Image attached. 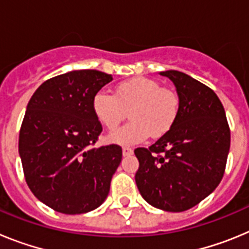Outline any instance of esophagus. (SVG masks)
Returning <instances> with one entry per match:
<instances>
[{
	"label": "esophagus",
	"mask_w": 249,
	"mask_h": 249,
	"mask_svg": "<svg viewBox=\"0 0 249 249\" xmlns=\"http://www.w3.org/2000/svg\"><path fill=\"white\" fill-rule=\"evenodd\" d=\"M122 153H123V156H131V155H133V149H132L131 147H123Z\"/></svg>",
	"instance_id": "obj_1"
}]
</instances>
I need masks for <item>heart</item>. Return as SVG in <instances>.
I'll list each match as a JSON object with an SVG mask.
<instances>
[{
    "instance_id": "heart-1",
    "label": "heart",
    "mask_w": 249,
    "mask_h": 249,
    "mask_svg": "<svg viewBox=\"0 0 249 249\" xmlns=\"http://www.w3.org/2000/svg\"><path fill=\"white\" fill-rule=\"evenodd\" d=\"M178 107L175 92L146 77L121 82L116 94L101 89L92 100L94 116L109 131L117 128L129 111L131 122L111 135V141L120 144L140 143L149 135L163 136L173 126Z\"/></svg>"
}]
</instances>
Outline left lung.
I'll return each instance as SVG.
<instances>
[{"mask_svg":"<svg viewBox=\"0 0 249 249\" xmlns=\"http://www.w3.org/2000/svg\"><path fill=\"white\" fill-rule=\"evenodd\" d=\"M177 89L179 107L173 126L148 148L140 147L138 191L156 208L183 212L218 186L230 152L226 112L208 86L178 71L160 72Z\"/></svg>","mask_w":249,"mask_h":249,"instance_id":"obj_1","label":"left lung"}]
</instances>
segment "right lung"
I'll list each match as a JSON object with an SVG mask.
<instances>
[{
	"label": "right lung",
	"instance_id": "right-lung-1",
	"mask_svg": "<svg viewBox=\"0 0 249 249\" xmlns=\"http://www.w3.org/2000/svg\"><path fill=\"white\" fill-rule=\"evenodd\" d=\"M111 74L80 70L52 77L27 105L18 151L31 192L52 210L80 214L100 207L122 160L118 144L94 147L102 124L93 96Z\"/></svg>",
	"mask_w": 249,
	"mask_h": 249
}]
</instances>
